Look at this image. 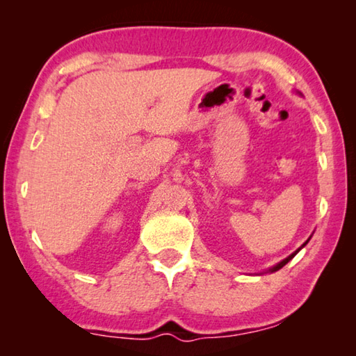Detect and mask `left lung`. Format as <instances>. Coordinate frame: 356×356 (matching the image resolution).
Returning a JSON list of instances; mask_svg holds the SVG:
<instances>
[{"label":"left lung","instance_id":"8db88e82","mask_svg":"<svg viewBox=\"0 0 356 356\" xmlns=\"http://www.w3.org/2000/svg\"><path fill=\"white\" fill-rule=\"evenodd\" d=\"M309 238H311V237H309ZM309 238H308V240H306V242H305L303 245H301V246H300V248H298L297 251H295V252H292V254H291V256H289V257H286V259H284V261H281L280 264H276V265H275V267H272V268H270V270H268V272H272V273H273V272H278V270H280V268H282V267H284V265H286V264H287L289 261H291V259H293V257H295V254H297V252H298V251H300L301 248H303V246H305L306 243H308V242H309Z\"/></svg>","mask_w":356,"mask_h":356}]
</instances>
